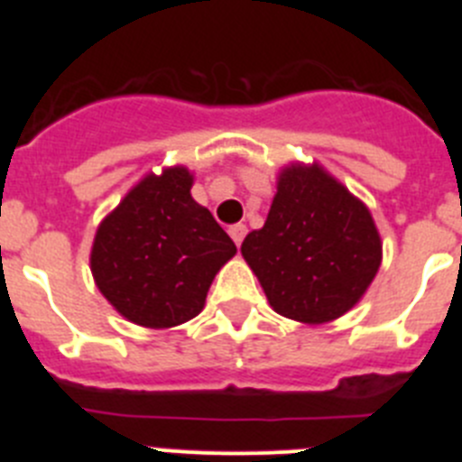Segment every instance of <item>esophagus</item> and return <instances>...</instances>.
I'll list each match as a JSON object with an SVG mask.
<instances>
[{
  "label": "esophagus",
  "instance_id": "1",
  "mask_svg": "<svg viewBox=\"0 0 462 462\" xmlns=\"http://www.w3.org/2000/svg\"><path fill=\"white\" fill-rule=\"evenodd\" d=\"M228 236H231V238H234V243L240 247L245 240V236H247V226H245V224H234V226L228 228Z\"/></svg>",
  "mask_w": 462,
  "mask_h": 462
}]
</instances>
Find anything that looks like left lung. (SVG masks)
<instances>
[{
  "label": "left lung",
  "mask_w": 462,
  "mask_h": 462,
  "mask_svg": "<svg viewBox=\"0 0 462 462\" xmlns=\"http://www.w3.org/2000/svg\"><path fill=\"white\" fill-rule=\"evenodd\" d=\"M240 252L273 310L303 324L352 310L382 263L370 210L319 166L284 169L266 224Z\"/></svg>",
  "instance_id": "8db88e82"
}]
</instances>
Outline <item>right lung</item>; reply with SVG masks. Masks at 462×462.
Wrapping results in <instances>:
<instances>
[{
    "label": "right lung",
    "instance_id": "right-lung-1",
    "mask_svg": "<svg viewBox=\"0 0 462 462\" xmlns=\"http://www.w3.org/2000/svg\"><path fill=\"white\" fill-rule=\"evenodd\" d=\"M182 166L148 175L101 222L92 275L110 305L148 328L185 324L203 310L234 240L191 199Z\"/></svg>",
    "mask_w": 462,
    "mask_h": 462
}]
</instances>
